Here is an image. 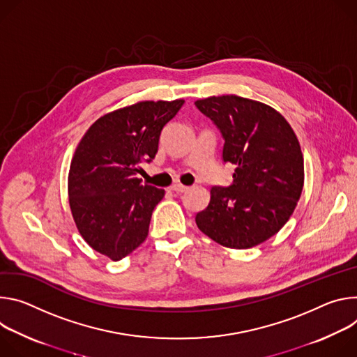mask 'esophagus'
I'll return each instance as SVG.
<instances>
[{
    "mask_svg": "<svg viewBox=\"0 0 357 357\" xmlns=\"http://www.w3.org/2000/svg\"><path fill=\"white\" fill-rule=\"evenodd\" d=\"M170 188H172L173 191H176V192H185V191L188 190V187H185V185H183V184H178V183L173 184Z\"/></svg>",
    "mask_w": 357,
    "mask_h": 357,
    "instance_id": "obj_1",
    "label": "esophagus"
}]
</instances>
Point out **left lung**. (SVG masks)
<instances>
[{"label":"left lung","mask_w":357,"mask_h":357,"mask_svg":"<svg viewBox=\"0 0 357 357\" xmlns=\"http://www.w3.org/2000/svg\"><path fill=\"white\" fill-rule=\"evenodd\" d=\"M195 106L220 129L222 160L235 166L228 187H213L197 227L227 248L259 245L292 215L303 188V155L287 119L273 107L236 95Z\"/></svg>","instance_id":"1"}]
</instances>
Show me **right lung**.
I'll use <instances>...</instances> for the list:
<instances>
[{
  "label": "right lung",
  "instance_id": "1",
  "mask_svg": "<svg viewBox=\"0 0 357 357\" xmlns=\"http://www.w3.org/2000/svg\"><path fill=\"white\" fill-rule=\"evenodd\" d=\"M183 99L143 100L103 114L79 142L68 176L69 207L82 238L119 261L149 234L165 190L142 184V162H151L166 123Z\"/></svg>",
  "mask_w": 357,
  "mask_h": 357
}]
</instances>
